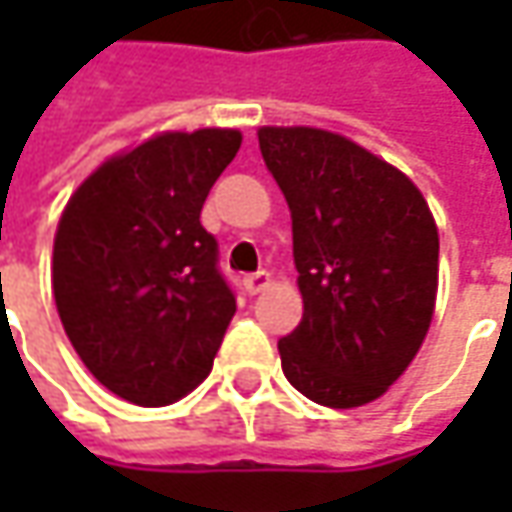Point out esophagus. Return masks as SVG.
I'll list each match as a JSON object with an SVG mask.
<instances>
[{
  "mask_svg": "<svg viewBox=\"0 0 512 512\" xmlns=\"http://www.w3.org/2000/svg\"><path fill=\"white\" fill-rule=\"evenodd\" d=\"M265 287H270V273L267 270H256V273H247L245 276V290L250 296L262 293Z\"/></svg>",
  "mask_w": 512,
  "mask_h": 512,
  "instance_id": "esophagus-1",
  "label": "esophagus"
}]
</instances>
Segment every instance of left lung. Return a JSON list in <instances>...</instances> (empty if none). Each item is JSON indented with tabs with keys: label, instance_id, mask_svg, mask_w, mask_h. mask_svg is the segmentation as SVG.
I'll use <instances>...</instances> for the list:
<instances>
[{
	"label": "left lung",
	"instance_id": "obj_1",
	"mask_svg": "<svg viewBox=\"0 0 512 512\" xmlns=\"http://www.w3.org/2000/svg\"><path fill=\"white\" fill-rule=\"evenodd\" d=\"M293 219L305 313L279 356L310 402L379 399L419 353L436 307L439 230L402 170L339 133L259 128Z\"/></svg>",
	"mask_w": 512,
	"mask_h": 512
}]
</instances>
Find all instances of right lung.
Listing matches in <instances>:
<instances>
[{"label": "right lung", "instance_id": "1", "mask_svg": "<svg viewBox=\"0 0 512 512\" xmlns=\"http://www.w3.org/2000/svg\"><path fill=\"white\" fill-rule=\"evenodd\" d=\"M239 130L159 133L93 170L53 239V299L90 373L125 402L190 393L236 313L199 216Z\"/></svg>", "mask_w": 512, "mask_h": 512}]
</instances>
